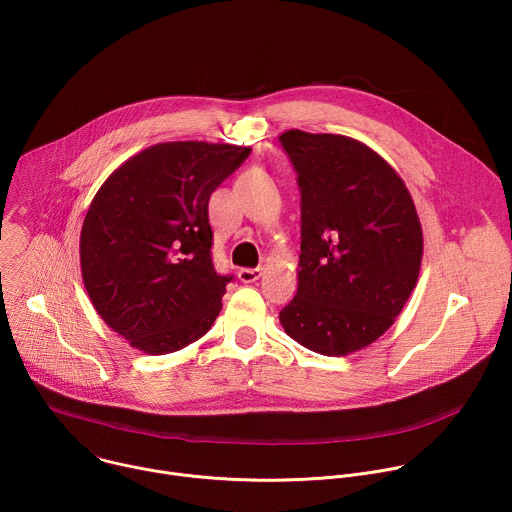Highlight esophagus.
I'll use <instances>...</instances> for the list:
<instances>
[{"label": "esophagus", "mask_w": 512, "mask_h": 512, "mask_svg": "<svg viewBox=\"0 0 512 512\" xmlns=\"http://www.w3.org/2000/svg\"><path fill=\"white\" fill-rule=\"evenodd\" d=\"M261 273H263L261 267H243V269H239V279L243 283H253L261 277Z\"/></svg>", "instance_id": "1"}]
</instances>
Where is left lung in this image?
I'll return each instance as SVG.
<instances>
[{
	"label": "left lung",
	"mask_w": 512,
	"mask_h": 512,
	"mask_svg": "<svg viewBox=\"0 0 512 512\" xmlns=\"http://www.w3.org/2000/svg\"><path fill=\"white\" fill-rule=\"evenodd\" d=\"M279 143L298 174V294L281 312L302 346L344 356L375 342L417 283L423 235L397 172L367 145L291 129Z\"/></svg>",
	"instance_id": "1"
}]
</instances>
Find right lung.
<instances>
[{
  "label": "right lung",
  "mask_w": 512,
  "mask_h": 512,
  "mask_svg": "<svg viewBox=\"0 0 512 512\" xmlns=\"http://www.w3.org/2000/svg\"><path fill=\"white\" fill-rule=\"evenodd\" d=\"M249 154L229 143H158L95 194L81 231L83 281L131 346L168 354L210 330L233 275L214 269L208 200Z\"/></svg>",
  "instance_id": "obj_1"
}]
</instances>
